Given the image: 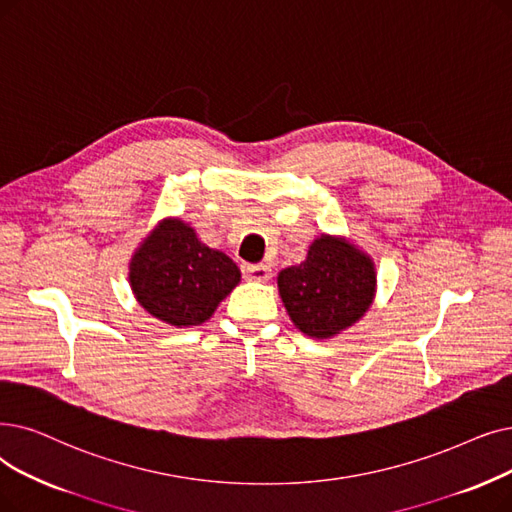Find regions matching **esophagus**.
I'll return each instance as SVG.
<instances>
[{"label": "esophagus", "instance_id": "34e87169", "mask_svg": "<svg viewBox=\"0 0 512 512\" xmlns=\"http://www.w3.org/2000/svg\"><path fill=\"white\" fill-rule=\"evenodd\" d=\"M244 278L253 282H268L272 278V268L268 263H247L242 268Z\"/></svg>", "mask_w": 512, "mask_h": 512}]
</instances>
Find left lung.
Masks as SVG:
<instances>
[{
  "label": "left lung",
  "instance_id": "8db88e82",
  "mask_svg": "<svg viewBox=\"0 0 512 512\" xmlns=\"http://www.w3.org/2000/svg\"><path fill=\"white\" fill-rule=\"evenodd\" d=\"M278 295L291 322L311 339H332L360 322L376 295L372 257L345 236L320 234L299 265L284 268Z\"/></svg>",
  "mask_w": 512,
  "mask_h": 512
}]
</instances>
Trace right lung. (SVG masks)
Masks as SVG:
<instances>
[{"label": "right lung", "instance_id": "add662e5", "mask_svg": "<svg viewBox=\"0 0 512 512\" xmlns=\"http://www.w3.org/2000/svg\"><path fill=\"white\" fill-rule=\"evenodd\" d=\"M238 282V265L207 247L182 217L161 219L129 261L133 297L152 318L177 328L207 322Z\"/></svg>", "mask_w": 512, "mask_h": 512}]
</instances>
